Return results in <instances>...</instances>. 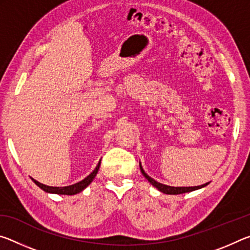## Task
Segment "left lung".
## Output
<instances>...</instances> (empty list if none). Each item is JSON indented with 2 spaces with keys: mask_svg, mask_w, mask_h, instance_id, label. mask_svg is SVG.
Listing matches in <instances>:
<instances>
[{
  "mask_svg": "<svg viewBox=\"0 0 250 250\" xmlns=\"http://www.w3.org/2000/svg\"><path fill=\"white\" fill-rule=\"evenodd\" d=\"M140 168H141L142 174L146 176V179H147V181H149L152 185L155 186V188H158L159 191H161L162 193H166V194H173V195H175V194H183V193L192 192V191H195V189L204 188V186L208 184V183H206V184H203V185H200V186H192V188H174V186H168V185H164V184L159 183V182H156L155 180H153L152 177L147 175L146 173L143 171V168H142L141 166H140Z\"/></svg>",
  "mask_w": 250,
  "mask_h": 250,
  "instance_id": "obj_1",
  "label": "left lung"
}]
</instances>
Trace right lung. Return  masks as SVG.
I'll return each mask as SVG.
<instances>
[{
  "instance_id": "obj_1",
  "label": "right lung",
  "mask_w": 250,
  "mask_h": 250,
  "mask_svg": "<svg viewBox=\"0 0 250 250\" xmlns=\"http://www.w3.org/2000/svg\"><path fill=\"white\" fill-rule=\"evenodd\" d=\"M99 167H100V162L98 163V166L96 167L95 170L92 171L90 174L86 177V179H83V181H80V182H78V183H76L74 185L64 186V188H55V186H47V185H44V184L40 183V182H37L34 179H32V180L34 181V183H35L37 186H40V188L45 192L55 193V194H64V195H74V194H77L79 192H82L83 188H86L87 186L91 183L92 180L95 179L96 174L98 173Z\"/></svg>"
}]
</instances>
